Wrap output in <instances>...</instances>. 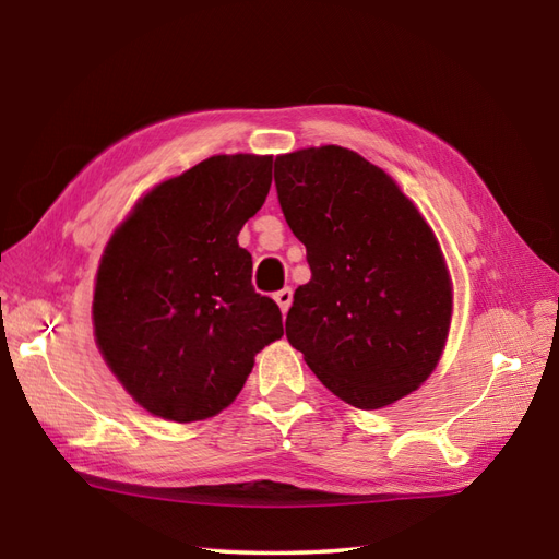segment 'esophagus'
<instances>
[{"mask_svg": "<svg viewBox=\"0 0 559 559\" xmlns=\"http://www.w3.org/2000/svg\"><path fill=\"white\" fill-rule=\"evenodd\" d=\"M273 298H276V302H278V308H281L283 314H286V312L290 310V305H293V290H290V288L278 290L276 295H273Z\"/></svg>", "mask_w": 559, "mask_h": 559, "instance_id": "esophagus-1", "label": "esophagus"}]
</instances>
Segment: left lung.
Instances as JSON below:
<instances>
[{"label": "left lung", "instance_id": "obj_1", "mask_svg": "<svg viewBox=\"0 0 559 559\" xmlns=\"http://www.w3.org/2000/svg\"><path fill=\"white\" fill-rule=\"evenodd\" d=\"M276 191L312 278L286 336L336 397L380 409L409 395L443 354L453 286L443 251L385 171L324 145L276 157Z\"/></svg>", "mask_w": 559, "mask_h": 559}]
</instances>
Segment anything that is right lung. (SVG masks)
Masks as SVG:
<instances>
[{"mask_svg":"<svg viewBox=\"0 0 559 559\" xmlns=\"http://www.w3.org/2000/svg\"><path fill=\"white\" fill-rule=\"evenodd\" d=\"M271 157L217 155L142 195L106 245L94 288L98 352L155 417L199 421L225 409L281 310L251 286L237 235L264 205Z\"/></svg>","mask_w":559,"mask_h":559,"instance_id":"add662e5","label":"right lung"}]
</instances>
